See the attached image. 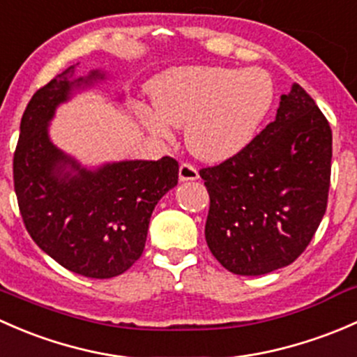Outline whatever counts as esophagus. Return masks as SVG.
<instances>
[{
  "label": "esophagus",
  "mask_w": 357,
  "mask_h": 357,
  "mask_svg": "<svg viewBox=\"0 0 357 357\" xmlns=\"http://www.w3.org/2000/svg\"><path fill=\"white\" fill-rule=\"evenodd\" d=\"M178 178L180 182H189V180H197L199 174H197L196 168L189 163H182L178 168Z\"/></svg>",
  "instance_id": "34e87169"
}]
</instances>
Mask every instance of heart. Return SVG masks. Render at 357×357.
<instances>
[{
	"instance_id": "heart-1",
	"label": "heart",
	"mask_w": 357,
	"mask_h": 357,
	"mask_svg": "<svg viewBox=\"0 0 357 357\" xmlns=\"http://www.w3.org/2000/svg\"><path fill=\"white\" fill-rule=\"evenodd\" d=\"M154 109L139 120L161 139L185 125L189 151L204 161H225L256 137L275 99L270 73L261 68L192 65L165 72L151 86Z\"/></svg>"
}]
</instances>
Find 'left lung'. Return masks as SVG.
I'll return each instance as SVG.
<instances>
[{
    "instance_id": "obj_1",
    "label": "left lung",
    "mask_w": 357,
    "mask_h": 357,
    "mask_svg": "<svg viewBox=\"0 0 357 357\" xmlns=\"http://www.w3.org/2000/svg\"><path fill=\"white\" fill-rule=\"evenodd\" d=\"M330 170V125L313 98L292 84L273 122L248 148L199 172L209 192V251L248 277L296 261L326 211Z\"/></svg>"
}]
</instances>
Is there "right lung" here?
I'll return each instance as SVG.
<instances>
[{"label": "right lung", "instance_id": "add662e5", "mask_svg": "<svg viewBox=\"0 0 357 357\" xmlns=\"http://www.w3.org/2000/svg\"><path fill=\"white\" fill-rule=\"evenodd\" d=\"M68 67L32 96L20 122L13 182L32 241L67 270L89 278L122 275L141 258L154 206L178 182V163L123 160L84 167L50 135L56 108L106 80Z\"/></svg>", "mask_w": 357, "mask_h": 357}]
</instances>
